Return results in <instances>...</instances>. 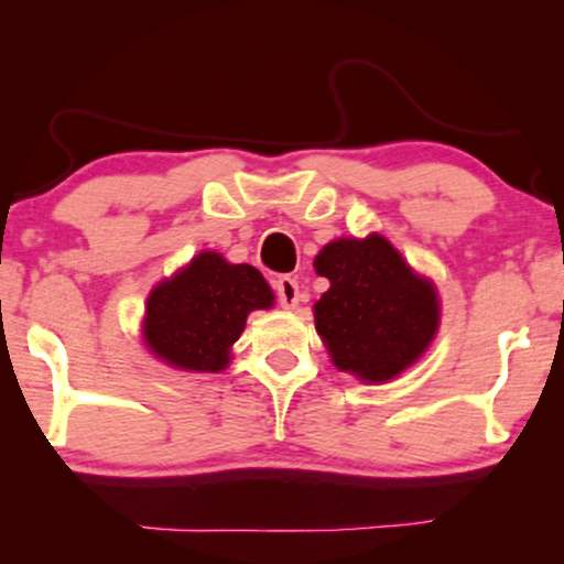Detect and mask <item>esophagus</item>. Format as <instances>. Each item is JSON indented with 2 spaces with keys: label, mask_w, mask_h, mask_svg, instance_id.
Returning <instances> with one entry per match:
<instances>
[{
  "label": "esophagus",
  "mask_w": 564,
  "mask_h": 564,
  "mask_svg": "<svg viewBox=\"0 0 564 564\" xmlns=\"http://www.w3.org/2000/svg\"><path fill=\"white\" fill-rule=\"evenodd\" d=\"M274 290H276V300H280V305L284 307V311L297 307L300 290H297V282L292 280V276H280V280L274 282Z\"/></svg>",
  "instance_id": "obj_1"
}]
</instances>
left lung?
I'll return each mask as SVG.
<instances>
[{"mask_svg": "<svg viewBox=\"0 0 564 564\" xmlns=\"http://www.w3.org/2000/svg\"><path fill=\"white\" fill-rule=\"evenodd\" d=\"M313 264L330 282L313 315L338 372L367 384L390 382L434 344L442 323L436 284L384 236L336 238Z\"/></svg>", "mask_w": 564, "mask_h": 564, "instance_id": "left-lung-1", "label": "left lung"}]
</instances>
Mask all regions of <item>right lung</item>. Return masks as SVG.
Wrapping results in <instances>:
<instances>
[{"mask_svg":"<svg viewBox=\"0 0 564 564\" xmlns=\"http://www.w3.org/2000/svg\"><path fill=\"white\" fill-rule=\"evenodd\" d=\"M274 292L259 269L199 251L161 280L145 300L143 346L180 372H220L253 311H269Z\"/></svg>","mask_w":564,"mask_h":564,"instance_id":"obj_1","label":"right lung"}]
</instances>
